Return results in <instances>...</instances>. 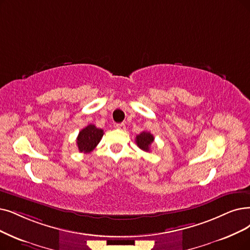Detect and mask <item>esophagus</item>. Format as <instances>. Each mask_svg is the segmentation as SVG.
<instances>
[{"mask_svg": "<svg viewBox=\"0 0 250 250\" xmlns=\"http://www.w3.org/2000/svg\"><path fill=\"white\" fill-rule=\"evenodd\" d=\"M115 127H116L117 129H119V130H125V129H126V126H125V124H124V123L116 124V125H115Z\"/></svg>", "mask_w": 250, "mask_h": 250, "instance_id": "34e87169", "label": "esophagus"}]
</instances>
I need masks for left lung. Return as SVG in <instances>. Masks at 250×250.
Segmentation results:
<instances>
[{
  "instance_id": "1",
  "label": "left lung",
  "mask_w": 250,
  "mask_h": 250,
  "mask_svg": "<svg viewBox=\"0 0 250 250\" xmlns=\"http://www.w3.org/2000/svg\"><path fill=\"white\" fill-rule=\"evenodd\" d=\"M154 142V136L147 131H144L141 134L136 135L135 143L138 146L139 148L144 149L146 152H149V146H151L152 143Z\"/></svg>"
}]
</instances>
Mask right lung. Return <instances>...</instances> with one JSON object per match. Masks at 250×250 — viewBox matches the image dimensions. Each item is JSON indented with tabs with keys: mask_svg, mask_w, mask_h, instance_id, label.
Here are the masks:
<instances>
[{
	"mask_svg": "<svg viewBox=\"0 0 250 250\" xmlns=\"http://www.w3.org/2000/svg\"><path fill=\"white\" fill-rule=\"evenodd\" d=\"M104 135L103 129L97 128L93 124H89L79 132L77 145L81 153H90L101 142Z\"/></svg>",
	"mask_w": 250,
	"mask_h": 250,
	"instance_id": "obj_1",
	"label": "right lung"
}]
</instances>
